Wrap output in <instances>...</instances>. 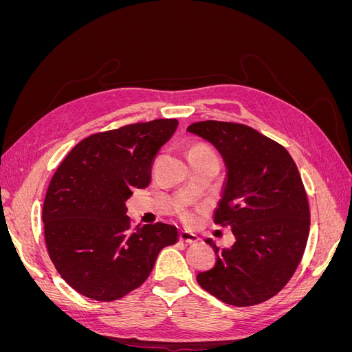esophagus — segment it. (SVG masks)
Wrapping results in <instances>:
<instances>
[{"mask_svg": "<svg viewBox=\"0 0 352 352\" xmlns=\"http://www.w3.org/2000/svg\"><path fill=\"white\" fill-rule=\"evenodd\" d=\"M179 239L185 243H195L199 241V238L195 235V233H190L186 230H182L179 233Z\"/></svg>", "mask_w": 352, "mask_h": 352, "instance_id": "obj_1", "label": "esophagus"}]
</instances>
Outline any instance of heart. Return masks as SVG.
Here are the masks:
<instances>
[{
    "label": "heart",
    "instance_id": "obj_1",
    "mask_svg": "<svg viewBox=\"0 0 352 352\" xmlns=\"http://www.w3.org/2000/svg\"><path fill=\"white\" fill-rule=\"evenodd\" d=\"M194 150H208V148L195 146ZM179 217L182 219V221L186 223V225H194V223L197 221V211L192 208H182L179 211Z\"/></svg>",
    "mask_w": 352,
    "mask_h": 352
}]
</instances>
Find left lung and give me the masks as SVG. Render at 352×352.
Masks as SVG:
<instances>
[{
  "mask_svg": "<svg viewBox=\"0 0 352 352\" xmlns=\"http://www.w3.org/2000/svg\"><path fill=\"white\" fill-rule=\"evenodd\" d=\"M188 132L208 141L225 160L228 177L214 223L232 228L230 248H214V267L201 272L202 289L248 307L267 301L289 282L310 232V208L298 167L286 148L241 123L206 120Z\"/></svg>",
  "mask_w": 352,
  "mask_h": 352,
  "instance_id": "obj_1",
  "label": "left lung"
}]
</instances>
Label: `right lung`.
<instances>
[{"instance_id":"add662e5","label":"right lung","mask_w":352,"mask_h":352,"mask_svg":"<svg viewBox=\"0 0 352 352\" xmlns=\"http://www.w3.org/2000/svg\"><path fill=\"white\" fill-rule=\"evenodd\" d=\"M179 122L157 119L82 140L52 176L42 207L45 243L74 291L114 301L140 287L158 252L177 242L166 223L132 229L126 201L151 182L154 158Z\"/></svg>"}]
</instances>
